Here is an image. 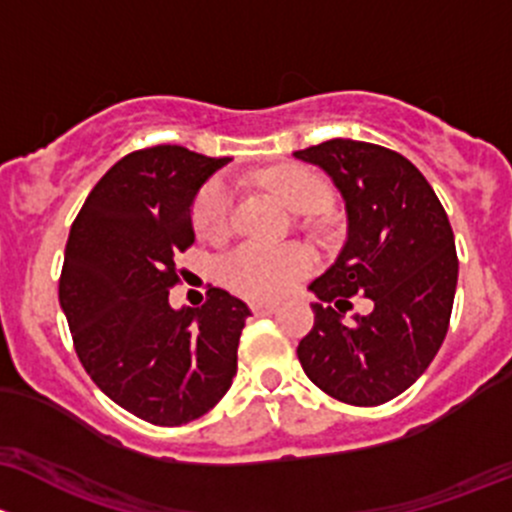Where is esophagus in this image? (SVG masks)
I'll return each instance as SVG.
<instances>
[{
    "mask_svg": "<svg viewBox=\"0 0 512 512\" xmlns=\"http://www.w3.org/2000/svg\"><path fill=\"white\" fill-rule=\"evenodd\" d=\"M276 308L278 303H271V300H254V303H251V310H254L256 315H271L276 313Z\"/></svg>",
    "mask_w": 512,
    "mask_h": 512,
    "instance_id": "34e87169",
    "label": "esophagus"
}]
</instances>
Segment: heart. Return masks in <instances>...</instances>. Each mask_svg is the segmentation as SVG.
Segmentation results:
<instances>
[{
    "label": "heart",
    "instance_id": "obj_1",
    "mask_svg": "<svg viewBox=\"0 0 512 512\" xmlns=\"http://www.w3.org/2000/svg\"><path fill=\"white\" fill-rule=\"evenodd\" d=\"M261 184L271 189L288 209L298 214L320 212L330 202V187L323 177L303 165H283L261 172ZM234 217V194L221 179H214L199 192L192 209L194 229L202 239L219 244L229 236ZM315 256L305 246H271L246 244L226 256L224 281L236 293L249 298H278L288 293L308 273H313Z\"/></svg>",
    "mask_w": 512,
    "mask_h": 512
}]
</instances>
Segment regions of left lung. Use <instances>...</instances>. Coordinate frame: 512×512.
Instances as JSON below:
<instances>
[{
    "label": "left lung",
    "mask_w": 512,
    "mask_h": 512,
    "mask_svg": "<svg viewBox=\"0 0 512 512\" xmlns=\"http://www.w3.org/2000/svg\"><path fill=\"white\" fill-rule=\"evenodd\" d=\"M295 157L333 177L350 224L337 261L310 283L320 303L298 360L333 399L377 407L412 387L449 330L458 281L449 217L426 177L382 145L335 138ZM357 292L375 308L345 324Z\"/></svg>",
    "instance_id": "obj_1"
}]
</instances>
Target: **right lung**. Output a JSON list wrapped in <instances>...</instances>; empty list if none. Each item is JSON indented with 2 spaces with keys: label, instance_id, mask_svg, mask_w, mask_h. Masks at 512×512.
I'll return each instance as SVG.
<instances>
[{
  "label": "right lung",
  "instance_id": "add662e5",
  "mask_svg": "<svg viewBox=\"0 0 512 512\" xmlns=\"http://www.w3.org/2000/svg\"><path fill=\"white\" fill-rule=\"evenodd\" d=\"M229 157L179 145L115 162L71 224L59 300L83 370L115 404L157 426L199 419L229 392L251 310L209 288L175 310L177 256L194 244L192 202Z\"/></svg>",
  "mask_w": 512,
  "mask_h": 512
}]
</instances>
